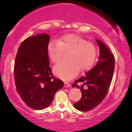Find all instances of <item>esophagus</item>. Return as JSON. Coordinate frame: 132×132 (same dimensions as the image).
<instances>
[{
    "label": "esophagus",
    "mask_w": 132,
    "mask_h": 132,
    "mask_svg": "<svg viewBox=\"0 0 132 132\" xmlns=\"http://www.w3.org/2000/svg\"><path fill=\"white\" fill-rule=\"evenodd\" d=\"M64 87H65V88L70 87V84H68V82H65V84H64Z\"/></svg>",
    "instance_id": "1"
}]
</instances>
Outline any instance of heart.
<instances>
[{"label": "heart", "instance_id": "obj_1", "mask_svg": "<svg viewBox=\"0 0 132 132\" xmlns=\"http://www.w3.org/2000/svg\"><path fill=\"white\" fill-rule=\"evenodd\" d=\"M70 52L68 61H61L53 67L56 76L70 80L77 75L80 69L85 71L94 62L97 55L96 47L93 43L76 34H67L56 41H50L47 53L50 60L56 62L60 60L63 53Z\"/></svg>", "mask_w": 132, "mask_h": 132}]
</instances>
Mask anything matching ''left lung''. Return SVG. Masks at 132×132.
Here are the masks:
<instances>
[{"instance_id": "8db88e82", "label": "left lung", "mask_w": 132, "mask_h": 132, "mask_svg": "<svg viewBox=\"0 0 132 132\" xmlns=\"http://www.w3.org/2000/svg\"><path fill=\"white\" fill-rule=\"evenodd\" d=\"M100 55L96 65L75 81L73 87L80 89L82 98L73 104L80 111H89L103 100L108 94L115 68V58L109 48L96 39Z\"/></svg>"}]
</instances>
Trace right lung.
<instances>
[{
    "label": "right lung",
    "instance_id": "right-lung-1",
    "mask_svg": "<svg viewBox=\"0 0 132 132\" xmlns=\"http://www.w3.org/2000/svg\"><path fill=\"white\" fill-rule=\"evenodd\" d=\"M50 36L39 34L29 37L18 49L14 74L16 89L29 107L42 110L52 103L54 95L64 86L50 67L47 45Z\"/></svg>",
    "mask_w": 132,
    "mask_h": 132
}]
</instances>
